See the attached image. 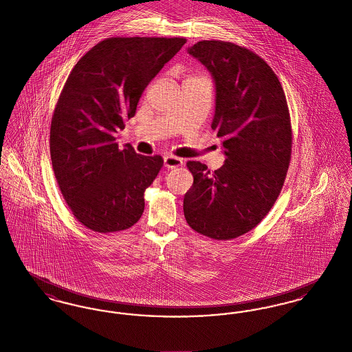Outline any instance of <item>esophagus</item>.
Listing matches in <instances>:
<instances>
[{
  "label": "esophagus",
  "instance_id": "esophagus-1",
  "mask_svg": "<svg viewBox=\"0 0 352 352\" xmlns=\"http://www.w3.org/2000/svg\"><path fill=\"white\" fill-rule=\"evenodd\" d=\"M184 165V160L174 157V155H165L164 157V166L166 168H179Z\"/></svg>",
  "mask_w": 352,
  "mask_h": 352
}]
</instances>
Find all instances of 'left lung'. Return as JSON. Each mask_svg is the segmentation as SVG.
I'll return each instance as SVG.
<instances>
[{"mask_svg": "<svg viewBox=\"0 0 352 352\" xmlns=\"http://www.w3.org/2000/svg\"><path fill=\"white\" fill-rule=\"evenodd\" d=\"M187 52L214 79L211 128L226 161L214 173L187 162L194 184L184 195V218L199 234L230 240L254 228L280 195L292 151L289 109L278 78L253 51L201 41Z\"/></svg>", "mask_w": 352, "mask_h": 352, "instance_id": "8db88e82", "label": "left lung"}]
</instances>
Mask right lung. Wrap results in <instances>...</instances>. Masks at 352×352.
Wrapping results in <instances>:
<instances>
[{
    "label": "right lung",
    "instance_id": "obj_1",
    "mask_svg": "<svg viewBox=\"0 0 352 352\" xmlns=\"http://www.w3.org/2000/svg\"><path fill=\"white\" fill-rule=\"evenodd\" d=\"M184 38H108L72 68L51 120V162L74 217L116 232L141 218L144 192L164 165L160 155L118 149V131Z\"/></svg>",
    "mask_w": 352,
    "mask_h": 352
}]
</instances>
